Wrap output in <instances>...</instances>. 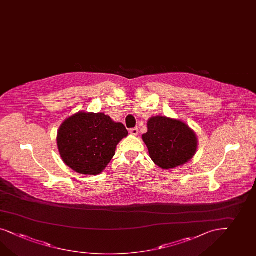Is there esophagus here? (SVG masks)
Masks as SVG:
<instances>
[{"label":"esophagus","instance_id":"34e87169","mask_svg":"<svg viewBox=\"0 0 256 256\" xmlns=\"http://www.w3.org/2000/svg\"><path fill=\"white\" fill-rule=\"evenodd\" d=\"M130 133L132 134V135H134V136H136V135H138V130L137 128H134L130 130Z\"/></svg>","mask_w":256,"mask_h":256}]
</instances>
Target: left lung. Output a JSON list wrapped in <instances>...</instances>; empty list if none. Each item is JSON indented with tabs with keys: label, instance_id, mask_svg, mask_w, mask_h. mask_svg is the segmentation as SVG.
Instances as JSON below:
<instances>
[{
	"label": "left lung",
	"instance_id": "1",
	"mask_svg": "<svg viewBox=\"0 0 256 256\" xmlns=\"http://www.w3.org/2000/svg\"><path fill=\"white\" fill-rule=\"evenodd\" d=\"M142 135L150 158L163 170L182 166L193 158L198 148L194 132L184 122L166 116H154Z\"/></svg>",
	"mask_w": 256,
	"mask_h": 256
}]
</instances>
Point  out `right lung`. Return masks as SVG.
<instances>
[{
	"label": "right lung",
	"instance_id": "obj_1",
	"mask_svg": "<svg viewBox=\"0 0 256 256\" xmlns=\"http://www.w3.org/2000/svg\"><path fill=\"white\" fill-rule=\"evenodd\" d=\"M128 132L102 112H80L67 118L58 132V148L63 162L74 172L98 175L116 154Z\"/></svg>",
	"mask_w": 256,
	"mask_h": 256
}]
</instances>
